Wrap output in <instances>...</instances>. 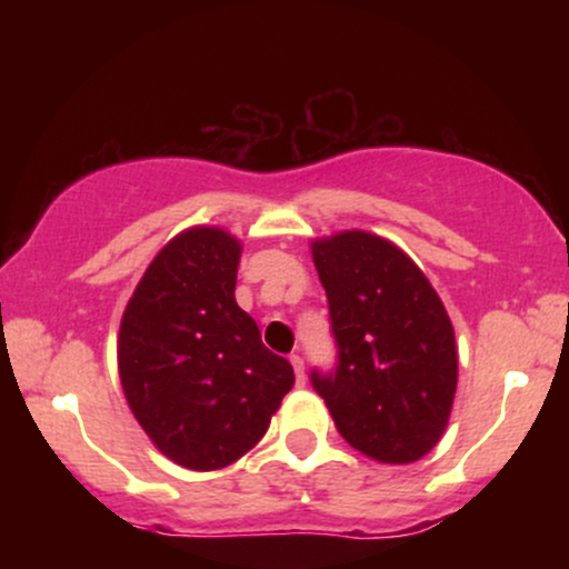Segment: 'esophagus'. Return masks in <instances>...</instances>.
Masks as SVG:
<instances>
[{
	"label": "esophagus",
	"mask_w": 569,
	"mask_h": 569,
	"mask_svg": "<svg viewBox=\"0 0 569 569\" xmlns=\"http://www.w3.org/2000/svg\"><path fill=\"white\" fill-rule=\"evenodd\" d=\"M289 361H291V367H293V375H297V385H305V361H302V356H297V352H293Z\"/></svg>",
	"instance_id": "obj_1"
}]
</instances>
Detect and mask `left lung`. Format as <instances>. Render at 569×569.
Masks as SVG:
<instances>
[{
	"instance_id": "obj_1",
	"label": "left lung",
	"mask_w": 569,
	"mask_h": 569,
	"mask_svg": "<svg viewBox=\"0 0 569 569\" xmlns=\"http://www.w3.org/2000/svg\"><path fill=\"white\" fill-rule=\"evenodd\" d=\"M329 299L337 367L310 371L342 439L380 462H415L439 443L457 390L455 329L401 248L361 230L312 243Z\"/></svg>"
}]
</instances>
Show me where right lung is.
<instances>
[{"mask_svg":"<svg viewBox=\"0 0 569 569\" xmlns=\"http://www.w3.org/2000/svg\"><path fill=\"white\" fill-rule=\"evenodd\" d=\"M240 243L219 227L176 234L122 312L117 363L128 407L154 447L189 471H217L270 428L293 385L234 302Z\"/></svg>","mask_w":569,"mask_h":569,"instance_id":"1","label":"right lung"}]
</instances>
